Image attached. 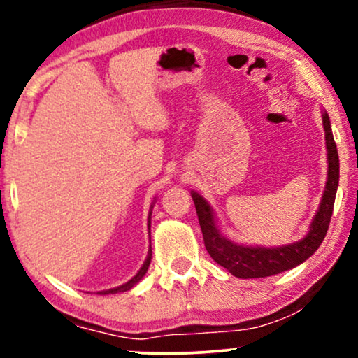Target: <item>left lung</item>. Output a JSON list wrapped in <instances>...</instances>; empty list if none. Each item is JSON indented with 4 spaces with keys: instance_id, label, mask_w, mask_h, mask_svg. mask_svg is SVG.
Segmentation results:
<instances>
[{
    "instance_id": "8db88e82",
    "label": "left lung",
    "mask_w": 358,
    "mask_h": 358,
    "mask_svg": "<svg viewBox=\"0 0 358 358\" xmlns=\"http://www.w3.org/2000/svg\"><path fill=\"white\" fill-rule=\"evenodd\" d=\"M322 127H324L327 148V180L320 208H317L310 224V231L300 241L278 248H252L233 243L231 239L224 238L220 233L217 222H215L213 210L207 200L194 190L190 192L195 210H197L200 228H202L205 248H207L213 261L227 268L234 277L261 278L290 271V268L305 262L321 246L327 228H329L337 185H339V155H337V146L331 130V120L326 110H322Z\"/></svg>"
}]
</instances>
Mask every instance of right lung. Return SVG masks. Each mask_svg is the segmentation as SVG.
Instances as JSON below:
<instances>
[{
    "instance_id": "add662e5",
    "label": "right lung",
    "mask_w": 358,
    "mask_h": 358,
    "mask_svg": "<svg viewBox=\"0 0 358 358\" xmlns=\"http://www.w3.org/2000/svg\"><path fill=\"white\" fill-rule=\"evenodd\" d=\"M151 208H153V205H151ZM151 212H150V217H148V229H150V227H151ZM150 262H151V248H150V251H148V256H146V259H145V262H143V266H141V268L138 272H136V275L134 277V278H130L129 282L127 283H124V285H120V287H115V288H110V290H102V292H97V295H109V293H119V292H127V290H130L131 287H135L136 283H138L141 278H143V275L146 273V271H148V267H150Z\"/></svg>"
}]
</instances>
